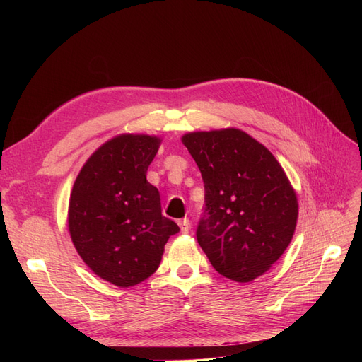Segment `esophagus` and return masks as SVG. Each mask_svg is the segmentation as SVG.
<instances>
[{"instance_id":"esophagus-1","label":"esophagus","mask_w":362,"mask_h":362,"mask_svg":"<svg viewBox=\"0 0 362 362\" xmlns=\"http://www.w3.org/2000/svg\"><path fill=\"white\" fill-rule=\"evenodd\" d=\"M180 228H181V233L187 234L190 231V223H189V218H182L180 221Z\"/></svg>"}]
</instances>
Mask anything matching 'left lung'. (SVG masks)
I'll return each instance as SVG.
<instances>
[{"label": "left lung", "mask_w": 362, "mask_h": 362, "mask_svg": "<svg viewBox=\"0 0 362 362\" xmlns=\"http://www.w3.org/2000/svg\"><path fill=\"white\" fill-rule=\"evenodd\" d=\"M181 140L205 187L199 246L225 278L254 281L288 247L298 222V198L286 172L242 129L196 131Z\"/></svg>", "instance_id": "1"}]
</instances>
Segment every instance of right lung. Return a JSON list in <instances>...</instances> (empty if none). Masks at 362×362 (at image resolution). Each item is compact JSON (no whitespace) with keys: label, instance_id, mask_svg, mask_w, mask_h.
<instances>
[{"label":"right lung","instance_id":"1","mask_svg":"<svg viewBox=\"0 0 362 362\" xmlns=\"http://www.w3.org/2000/svg\"><path fill=\"white\" fill-rule=\"evenodd\" d=\"M160 144L148 134L116 136L84 163L72 187V243L95 275L120 288L148 279L180 231L161 214L160 193L146 180Z\"/></svg>","mask_w":362,"mask_h":362}]
</instances>
